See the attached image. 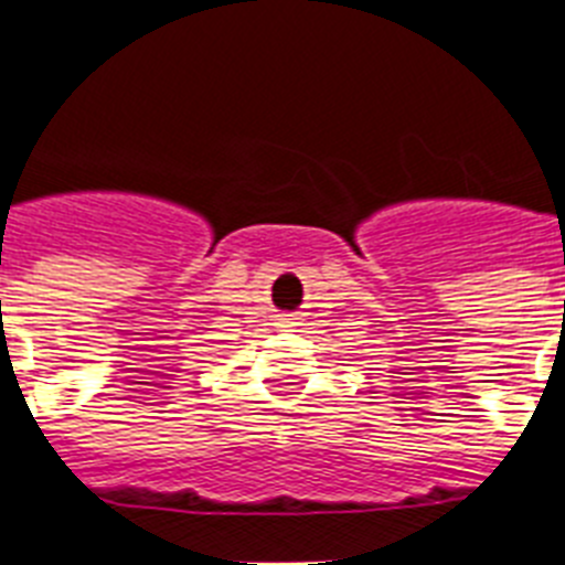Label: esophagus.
<instances>
[{
    "label": "esophagus",
    "instance_id": "1",
    "mask_svg": "<svg viewBox=\"0 0 565 565\" xmlns=\"http://www.w3.org/2000/svg\"><path fill=\"white\" fill-rule=\"evenodd\" d=\"M281 322H290V317H281Z\"/></svg>",
    "mask_w": 565,
    "mask_h": 565
}]
</instances>
